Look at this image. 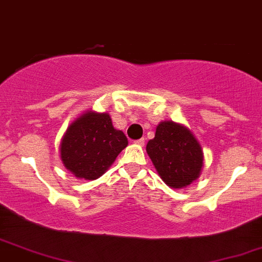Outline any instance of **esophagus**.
I'll return each instance as SVG.
<instances>
[{
	"instance_id": "34e87169",
	"label": "esophagus",
	"mask_w": 262,
	"mask_h": 262,
	"mask_svg": "<svg viewBox=\"0 0 262 262\" xmlns=\"http://www.w3.org/2000/svg\"><path fill=\"white\" fill-rule=\"evenodd\" d=\"M134 143H136V144H138V145L143 146V145L145 144V139H144V138H140V139H137V140H134Z\"/></svg>"
}]
</instances>
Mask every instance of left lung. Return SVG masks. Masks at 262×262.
I'll return each mask as SVG.
<instances>
[{
	"mask_svg": "<svg viewBox=\"0 0 262 262\" xmlns=\"http://www.w3.org/2000/svg\"><path fill=\"white\" fill-rule=\"evenodd\" d=\"M146 153L164 183L175 189L184 188L199 177L203 150L194 136L183 125L162 122L154 139L146 144Z\"/></svg>",
	"mask_w": 262,
	"mask_h": 262,
	"instance_id": "1",
	"label": "left lung"
}]
</instances>
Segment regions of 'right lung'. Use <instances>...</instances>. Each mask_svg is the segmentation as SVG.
<instances>
[{
	"label": "right lung",
	"instance_id": "obj_1",
	"mask_svg": "<svg viewBox=\"0 0 262 262\" xmlns=\"http://www.w3.org/2000/svg\"><path fill=\"white\" fill-rule=\"evenodd\" d=\"M128 145L124 133L114 129L107 113L88 112L68 128L61 143V159L77 178H99Z\"/></svg>",
	"mask_w": 262,
	"mask_h": 262
}]
</instances>
